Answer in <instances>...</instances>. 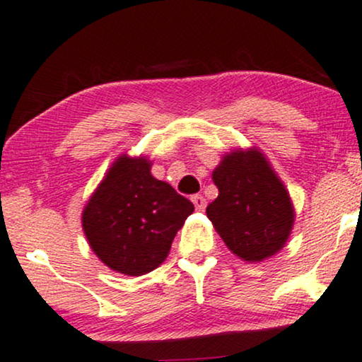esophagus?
I'll use <instances>...</instances> for the list:
<instances>
[{"mask_svg":"<svg viewBox=\"0 0 362 362\" xmlns=\"http://www.w3.org/2000/svg\"><path fill=\"white\" fill-rule=\"evenodd\" d=\"M191 199H193L194 208L198 209V211H204V208H206V199H204L202 194H194Z\"/></svg>","mask_w":362,"mask_h":362,"instance_id":"1","label":"esophagus"}]
</instances>
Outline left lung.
Returning a JSON list of instances; mask_svg holds the SVG:
<instances>
[{
	"label": "left lung",
	"mask_w": 362,
	"mask_h": 362,
	"mask_svg": "<svg viewBox=\"0 0 362 362\" xmlns=\"http://www.w3.org/2000/svg\"><path fill=\"white\" fill-rule=\"evenodd\" d=\"M218 198L206 215L231 252L262 262L284 248L296 211L284 182L257 147L223 156L213 171Z\"/></svg>",
	"instance_id": "left-lung-1"
}]
</instances>
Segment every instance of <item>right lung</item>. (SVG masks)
Here are the masks:
<instances>
[{
    "label": "right lung",
    "mask_w": 362,
    "mask_h": 362,
    "mask_svg": "<svg viewBox=\"0 0 362 362\" xmlns=\"http://www.w3.org/2000/svg\"><path fill=\"white\" fill-rule=\"evenodd\" d=\"M193 203L151 174L144 156H119L82 213L88 245L109 269L139 276L166 260Z\"/></svg>",
    "instance_id": "obj_1"
}]
</instances>
